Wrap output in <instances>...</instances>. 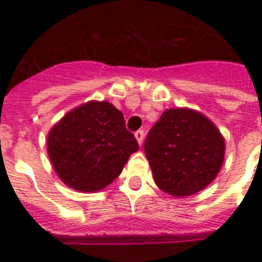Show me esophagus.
I'll return each instance as SVG.
<instances>
[{"mask_svg": "<svg viewBox=\"0 0 262 262\" xmlns=\"http://www.w3.org/2000/svg\"><path fill=\"white\" fill-rule=\"evenodd\" d=\"M135 137H136L137 143H139V144L142 146L143 140H144V132H143V130H137L136 133H135Z\"/></svg>", "mask_w": 262, "mask_h": 262, "instance_id": "1", "label": "esophagus"}]
</instances>
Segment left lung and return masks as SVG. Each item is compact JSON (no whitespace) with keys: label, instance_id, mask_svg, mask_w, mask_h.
<instances>
[{"label":"left lung","instance_id":"1","mask_svg":"<svg viewBox=\"0 0 262 262\" xmlns=\"http://www.w3.org/2000/svg\"><path fill=\"white\" fill-rule=\"evenodd\" d=\"M225 150L213 122L189 108L164 111L144 143L156 185L174 198L208 187L219 174Z\"/></svg>","mask_w":262,"mask_h":262}]
</instances>
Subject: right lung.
Instances as JSON below:
<instances>
[{"label": "right lung", "mask_w": 262, "mask_h": 262, "mask_svg": "<svg viewBox=\"0 0 262 262\" xmlns=\"http://www.w3.org/2000/svg\"><path fill=\"white\" fill-rule=\"evenodd\" d=\"M137 150L123 114L108 101H90L71 109L48 135L54 171L66 185L80 192L108 187Z\"/></svg>", "instance_id": "obj_1"}]
</instances>
